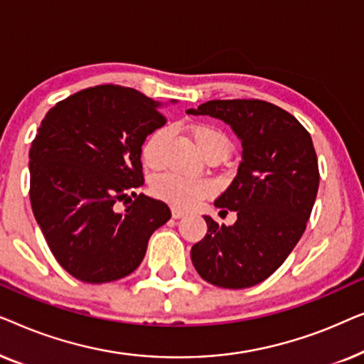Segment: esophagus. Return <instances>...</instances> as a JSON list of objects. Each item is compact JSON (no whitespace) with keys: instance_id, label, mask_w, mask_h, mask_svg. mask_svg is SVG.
I'll return each mask as SVG.
<instances>
[{"instance_id":"34e87169","label":"esophagus","mask_w":364,"mask_h":364,"mask_svg":"<svg viewBox=\"0 0 364 364\" xmlns=\"http://www.w3.org/2000/svg\"><path fill=\"white\" fill-rule=\"evenodd\" d=\"M183 215H186V210H182V208H178V207H172V217L173 218H182Z\"/></svg>"}]
</instances>
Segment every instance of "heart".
I'll return each instance as SVG.
<instances>
[{
  "instance_id": "heart-1",
  "label": "heart",
  "mask_w": 364,
  "mask_h": 364,
  "mask_svg": "<svg viewBox=\"0 0 364 364\" xmlns=\"http://www.w3.org/2000/svg\"><path fill=\"white\" fill-rule=\"evenodd\" d=\"M167 137L166 129H157L151 136L147 137V141L144 142L141 156L142 162L147 168H156L161 167L162 157H161V149L162 144ZM192 137L196 141V146L198 151L203 154V157L210 156H228L230 152V141L223 134L220 129L205 126V124H198V126L192 127ZM152 192L154 196L161 200L171 203L173 207L181 208H191L200 200L213 193V183L210 181H191V178H183L178 176H172V173H166V176L157 177L152 182Z\"/></svg>"
}]
</instances>
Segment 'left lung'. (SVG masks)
Masks as SVG:
<instances>
[{
  "mask_svg": "<svg viewBox=\"0 0 364 364\" xmlns=\"http://www.w3.org/2000/svg\"><path fill=\"white\" fill-rule=\"evenodd\" d=\"M187 114L220 119L243 149L235 178L215 200L237 220L227 227L203 215L208 230L192 247V263L215 287H253L287 260L305 232L320 183L313 141L290 112L258 99H215Z\"/></svg>",
  "mask_w": 364,
  "mask_h": 364,
  "instance_id": "left-lung-1",
  "label": "left lung"
}]
</instances>
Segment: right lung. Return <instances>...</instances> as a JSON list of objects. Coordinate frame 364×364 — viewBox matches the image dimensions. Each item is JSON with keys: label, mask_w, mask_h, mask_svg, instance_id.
I'll return each mask as SVG.
<instances>
[{"label": "right lung", "mask_w": 364, "mask_h": 364, "mask_svg": "<svg viewBox=\"0 0 364 364\" xmlns=\"http://www.w3.org/2000/svg\"><path fill=\"white\" fill-rule=\"evenodd\" d=\"M161 107L136 89L106 84L58 102L38 129L29 149L33 213L54 258L77 280L127 277L171 218L167 203L134 193L144 183L146 137L166 124ZM129 193L134 202L116 211Z\"/></svg>", "instance_id": "1"}]
</instances>
